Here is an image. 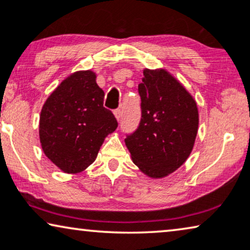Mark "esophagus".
<instances>
[{
  "label": "esophagus",
  "instance_id": "1",
  "mask_svg": "<svg viewBox=\"0 0 250 250\" xmlns=\"http://www.w3.org/2000/svg\"><path fill=\"white\" fill-rule=\"evenodd\" d=\"M114 114H115V117L117 118V121H121V118H122V109L121 108L116 109Z\"/></svg>",
  "mask_w": 250,
  "mask_h": 250
}]
</instances>
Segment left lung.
Wrapping results in <instances>:
<instances>
[{"instance_id":"left-lung-1","label":"left lung","mask_w":250,"mask_h":250,"mask_svg":"<svg viewBox=\"0 0 250 250\" xmlns=\"http://www.w3.org/2000/svg\"><path fill=\"white\" fill-rule=\"evenodd\" d=\"M141 121L125 145L142 173L162 179L190 156L199 115L194 99L165 69H145L139 84Z\"/></svg>"}]
</instances>
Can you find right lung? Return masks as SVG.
Wrapping results in <instances>:
<instances>
[{"mask_svg":"<svg viewBox=\"0 0 250 250\" xmlns=\"http://www.w3.org/2000/svg\"><path fill=\"white\" fill-rule=\"evenodd\" d=\"M91 70L76 71L54 90L40 117V140L45 156L68 174L83 172L97 158L105 136L117 128L104 107V92Z\"/></svg>","mask_w":250,"mask_h":250,"instance_id":"add662e5","label":"right lung"}]
</instances>
